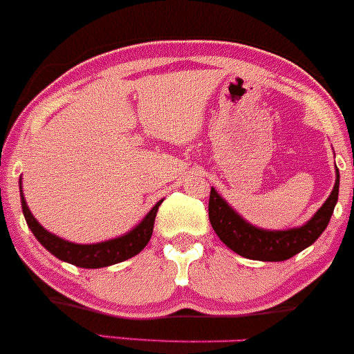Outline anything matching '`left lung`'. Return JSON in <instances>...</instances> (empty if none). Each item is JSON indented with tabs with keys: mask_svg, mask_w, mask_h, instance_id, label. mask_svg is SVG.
Returning a JSON list of instances; mask_svg holds the SVG:
<instances>
[{
	"mask_svg": "<svg viewBox=\"0 0 354 354\" xmlns=\"http://www.w3.org/2000/svg\"><path fill=\"white\" fill-rule=\"evenodd\" d=\"M339 197V169L330 195L304 225L289 230H264L242 218L214 188L209 197V221L226 247L239 256L256 261H286L299 254L324 233Z\"/></svg>",
	"mask_w": 354,
	"mask_h": 354,
	"instance_id": "1",
	"label": "left lung"
}]
</instances>
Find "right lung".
<instances>
[{"label": "right lung", "instance_id": "right-lung-1", "mask_svg": "<svg viewBox=\"0 0 354 354\" xmlns=\"http://www.w3.org/2000/svg\"><path fill=\"white\" fill-rule=\"evenodd\" d=\"M20 202H22V211L24 218H26L27 221V226H29L30 232L34 233V236L39 240V243L48 250V252H51L60 261L79 266V268L91 270L105 268V266H111V264H118L121 263V261H126L129 259V257L136 256L138 252H142V249L149 243L150 236H152L157 209L162 204V201L157 202V204L147 212L145 218H143L135 228H131L128 233H124V235L97 243H74L62 239V236H57L55 233L48 232V230H44L43 226L37 223V219L34 218L30 209L27 207L26 197H24L22 176H20Z\"/></svg>", "mask_w": 354, "mask_h": 354}]
</instances>
